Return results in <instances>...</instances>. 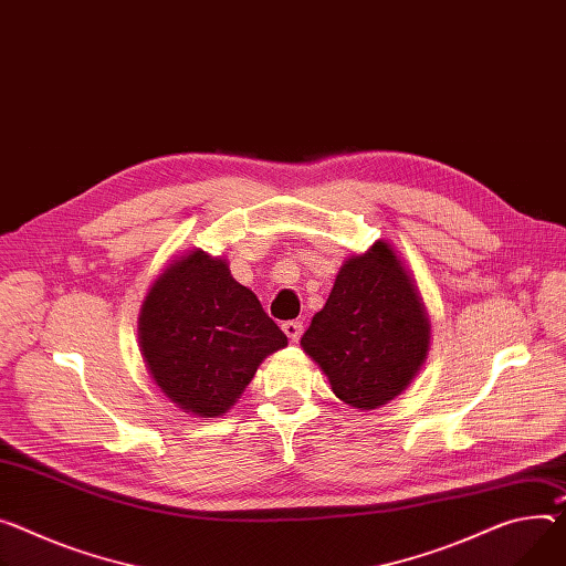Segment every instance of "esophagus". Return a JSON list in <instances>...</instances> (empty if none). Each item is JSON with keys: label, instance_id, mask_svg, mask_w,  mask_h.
Masks as SVG:
<instances>
[{"label": "esophagus", "instance_id": "1", "mask_svg": "<svg viewBox=\"0 0 566 566\" xmlns=\"http://www.w3.org/2000/svg\"><path fill=\"white\" fill-rule=\"evenodd\" d=\"M283 333L287 335L290 342H298V337L303 333V324L301 322H285L283 324Z\"/></svg>", "mask_w": 566, "mask_h": 566}]
</instances>
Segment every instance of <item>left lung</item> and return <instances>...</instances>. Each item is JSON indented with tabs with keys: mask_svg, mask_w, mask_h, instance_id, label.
Returning a JSON list of instances; mask_svg holds the SVG:
<instances>
[{
	"mask_svg": "<svg viewBox=\"0 0 566 566\" xmlns=\"http://www.w3.org/2000/svg\"><path fill=\"white\" fill-rule=\"evenodd\" d=\"M428 344L430 322L415 279L382 240L339 268L326 306L301 337L335 397L360 410L399 397Z\"/></svg>",
	"mask_w": 566,
	"mask_h": 566,
	"instance_id": "1",
	"label": "left lung"
}]
</instances>
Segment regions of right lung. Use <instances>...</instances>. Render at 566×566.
Masks as SVG:
<instances>
[{
  "label": "right lung",
  "mask_w": 566,
  "mask_h": 566,
  "mask_svg": "<svg viewBox=\"0 0 566 566\" xmlns=\"http://www.w3.org/2000/svg\"><path fill=\"white\" fill-rule=\"evenodd\" d=\"M140 352L160 392L184 412L224 415L258 365L287 344L227 260L190 251L156 279L138 322Z\"/></svg>",
  "instance_id": "obj_1"
}]
</instances>
